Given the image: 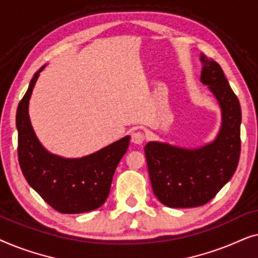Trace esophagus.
<instances>
[{
	"label": "esophagus",
	"instance_id": "34e87169",
	"mask_svg": "<svg viewBox=\"0 0 258 258\" xmlns=\"http://www.w3.org/2000/svg\"><path fill=\"white\" fill-rule=\"evenodd\" d=\"M144 140H146V136H144L143 133H141V132L133 133L132 142L134 144H142L144 142Z\"/></svg>",
	"mask_w": 258,
	"mask_h": 258
}]
</instances>
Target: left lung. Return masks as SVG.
<instances>
[{
  "label": "left lung",
  "instance_id": "8db88e82",
  "mask_svg": "<svg viewBox=\"0 0 258 258\" xmlns=\"http://www.w3.org/2000/svg\"><path fill=\"white\" fill-rule=\"evenodd\" d=\"M201 82L209 86L222 110V125L214 142L196 149L149 142L144 147L153 191L169 208H195L213 200L229 182L241 154L242 112L223 70L201 55Z\"/></svg>",
  "mask_w": 258,
  "mask_h": 258
}]
</instances>
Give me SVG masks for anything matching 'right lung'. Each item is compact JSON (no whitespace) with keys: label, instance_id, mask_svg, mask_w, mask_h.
<instances>
[{"label":"right lung","instance_id":"right-lung-1","mask_svg":"<svg viewBox=\"0 0 258 258\" xmlns=\"http://www.w3.org/2000/svg\"><path fill=\"white\" fill-rule=\"evenodd\" d=\"M44 67L35 74L19 103L16 128L21 170L29 185L56 211L81 214L100 208L110 192L114 172L129 147L125 136L96 153L81 158H63L43 148L31 126L29 100Z\"/></svg>","mask_w":258,"mask_h":258}]
</instances>
